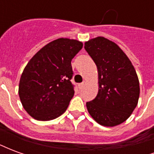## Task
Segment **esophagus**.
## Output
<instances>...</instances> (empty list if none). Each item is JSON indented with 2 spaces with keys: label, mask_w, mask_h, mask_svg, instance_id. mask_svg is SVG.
Listing matches in <instances>:
<instances>
[{
  "label": "esophagus",
  "mask_w": 154,
  "mask_h": 154,
  "mask_svg": "<svg viewBox=\"0 0 154 154\" xmlns=\"http://www.w3.org/2000/svg\"><path fill=\"white\" fill-rule=\"evenodd\" d=\"M85 85H86V82H82V83L79 84V85H78V87H79V89H82Z\"/></svg>",
  "instance_id": "34e87169"
}]
</instances>
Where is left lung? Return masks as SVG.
I'll return each instance as SVG.
<instances>
[{
	"mask_svg": "<svg viewBox=\"0 0 154 154\" xmlns=\"http://www.w3.org/2000/svg\"><path fill=\"white\" fill-rule=\"evenodd\" d=\"M84 48L97 65L99 78L98 94L87 102V110L101 125H118L138 104L140 90L135 69L122 49L104 37L87 41Z\"/></svg>",
	"mask_w": 154,
	"mask_h": 154,
	"instance_id": "left-lung-1",
	"label": "left lung"
}]
</instances>
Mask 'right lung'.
Segmentation results:
<instances>
[{
  "instance_id": "1",
  "label": "right lung",
  "mask_w": 154,
  "mask_h": 154,
  "mask_svg": "<svg viewBox=\"0 0 154 154\" xmlns=\"http://www.w3.org/2000/svg\"><path fill=\"white\" fill-rule=\"evenodd\" d=\"M82 46L80 41L57 38L29 60L20 80L19 96L33 118L51 120L66 111L74 96L71 62Z\"/></svg>"
}]
</instances>
